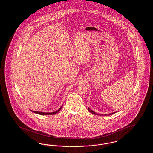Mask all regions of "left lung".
<instances>
[{
	"mask_svg": "<svg viewBox=\"0 0 153 153\" xmlns=\"http://www.w3.org/2000/svg\"><path fill=\"white\" fill-rule=\"evenodd\" d=\"M88 111L91 112V113H92V114H94V115H100V116H107V115H112V114H115V113H116V112H112V113H110V114H96V112H95L94 111H93L92 109H91V108H89V107H88Z\"/></svg>",
	"mask_w": 153,
	"mask_h": 153,
	"instance_id": "1",
	"label": "left lung"
}]
</instances>
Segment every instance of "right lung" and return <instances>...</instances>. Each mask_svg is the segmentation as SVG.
I'll list each match as a JSON object with an SVG mask.
<instances>
[{"label":"right lung","instance_id":"obj_1","mask_svg":"<svg viewBox=\"0 0 153 153\" xmlns=\"http://www.w3.org/2000/svg\"><path fill=\"white\" fill-rule=\"evenodd\" d=\"M62 105L58 109V110H57L56 111H54V112H39V111H33V112H34V113H36V114H39V115H54V114H57V112H58L61 108H62Z\"/></svg>","mask_w":153,"mask_h":153}]
</instances>
